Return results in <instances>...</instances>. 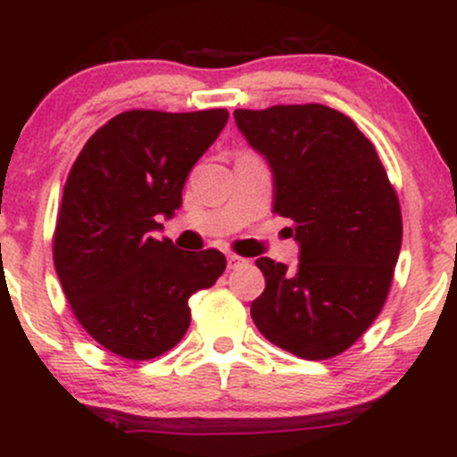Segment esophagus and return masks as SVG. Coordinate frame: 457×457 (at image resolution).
Listing matches in <instances>:
<instances>
[{
    "instance_id": "1",
    "label": "esophagus",
    "mask_w": 457,
    "mask_h": 457,
    "mask_svg": "<svg viewBox=\"0 0 457 457\" xmlns=\"http://www.w3.org/2000/svg\"><path fill=\"white\" fill-rule=\"evenodd\" d=\"M246 264H249V260L240 258V255H234V253L228 255V269H229V270L238 269V266H246Z\"/></svg>"
}]
</instances>
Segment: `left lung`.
Returning <instances> with one entry per match:
<instances>
[{
	"instance_id": "left-lung-1",
	"label": "left lung",
	"mask_w": 457,
	"mask_h": 457,
	"mask_svg": "<svg viewBox=\"0 0 457 457\" xmlns=\"http://www.w3.org/2000/svg\"><path fill=\"white\" fill-rule=\"evenodd\" d=\"M236 127L269 162L275 211L292 219L296 269L255 260L264 292L255 327L287 353H344L378 318L400 258L402 212L374 144L327 104L236 109Z\"/></svg>"
}]
</instances>
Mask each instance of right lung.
I'll return each instance as SVG.
<instances>
[{
  "mask_svg": "<svg viewBox=\"0 0 457 457\" xmlns=\"http://www.w3.org/2000/svg\"><path fill=\"white\" fill-rule=\"evenodd\" d=\"M229 113L124 112L87 139L68 174L54 262L81 327L124 359H154L180 342L188 298L225 270L221 251L156 240L182 206L188 171Z\"/></svg>",
  "mask_w": 457,
  "mask_h": 457,
  "instance_id": "right-lung-1",
  "label": "right lung"
}]
</instances>
